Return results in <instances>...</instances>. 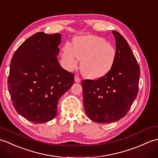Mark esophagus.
Here are the masks:
<instances>
[{"label": "esophagus", "instance_id": "1", "mask_svg": "<svg viewBox=\"0 0 158 158\" xmlns=\"http://www.w3.org/2000/svg\"><path fill=\"white\" fill-rule=\"evenodd\" d=\"M75 81L76 83H80L81 82V79L77 76H75Z\"/></svg>", "mask_w": 158, "mask_h": 158}]
</instances>
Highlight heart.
I'll return each mask as SVG.
<instances>
[{
	"label": "heart",
	"instance_id": "obj_1",
	"mask_svg": "<svg viewBox=\"0 0 158 158\" xmlns=\"http://www.w3.org/2000/svg\"><path fill=\"white\" fill-rule=\"evenodd\" d=\"M62 58L69 71L75 69L80 59L81 71L86 78L98 79L112 70L116 58L115 48L104 38L88 35L77 37L75 46L67 43L62 49Z\"/></svg>",
	"mask_w": 158,
	"mask_h": 158
}]
</instances>
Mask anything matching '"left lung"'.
<instances>
[{
  "label": "left lung",
  "mask_w": 158,
  "mask_h": 158,
  "mask_svg": "<svg viewBox=\"0 0 158 158\" xmlns=\"http://www.w3.org/2000/svg\"><path fill=\"white\" fill-rule=\"evenodd\" d=\"M116 40V58L108 74L98 80L83 81V104L94 122L111 123L129 112L139 91L140 67L127 40L112 31Z\"/></svg>",
  "instance_id": "8db88e82"
}]
</instances>
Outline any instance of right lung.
<instances>
[{
	"label": "right lung",
	"mask_w": 158,
	"mask_h": 158,
	"mask_svg": "<svg viewBox=\"0 0 158 158\" xmlns=\"http://www.w3.org/2000/svg\"><path fill=\"white\" fill-rule=\"evenodd\" d=\"M60 42V34L36 33L18 48L10 61L8 89L12 103L32 123L55 118L58 100L74 83V75L58 61Z\"/></svg>",
	"instance_id": "add662e5"
}]
</instances>
